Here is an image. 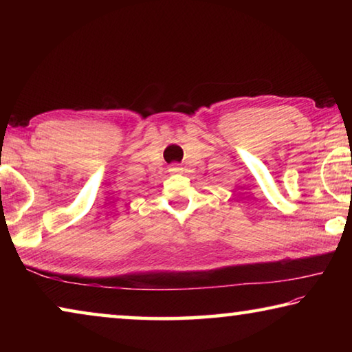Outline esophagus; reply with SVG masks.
<instances>
[{
	"label": "esophagus",
	"mask_w": 352,
	"mask_h": 352,
	"mask_svg": "<svg viewBox=\"0 0 352 352\" xmlns=\"http://www.w3.org/2000/svg\"><path fill=\"white\" fill-rule=\"evenodd\" d=\"M183 169L180 168V166H172V168H170V172H174V174H180V172H182Z\"/></svg>",
	"instance_id": "obj_1"
}]
</instances>
